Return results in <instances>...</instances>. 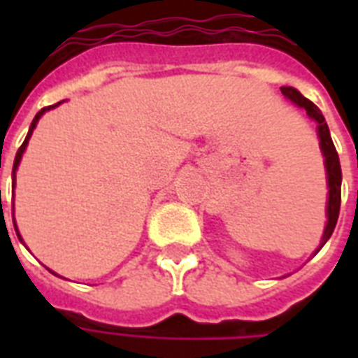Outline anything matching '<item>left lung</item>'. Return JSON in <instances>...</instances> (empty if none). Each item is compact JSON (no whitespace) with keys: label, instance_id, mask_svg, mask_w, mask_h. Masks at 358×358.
Wrapping results in <instances>:
<instances>
[{"label":"left lung","instance_id":"8db88e82","mask_svg":"<svg viewBox=\"0 0 358 358\" xmlns=\"http://www.w3.org/2000/svg\"><path fill=\"white\" fill-rule=\"evenodd\" d=\"M280 92L284 96L289 98L292 102L297 103L299 108H305L306 115L317 122V137H320V146H322L323 156H325V169H327V182H329V202H327V224H325V232H323L322 245H325L333 230L336 227L340 213V196H342V169H340L338 152L334 148V143L329 134V126L323 119L322 111L316 103H312L308 98H305L297 89L294 87H280ZM320 250V249H317Z\"/></svg>","mask_w":358,"mask_h":358}]
</instances>
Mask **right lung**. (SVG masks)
<instances>
[{"instance_id": "right-lung-1", "label": "right lung", "mask_w": 358, "mask_h": 358, "mask_svg": "<svg viewBox=\"0 0 358 358\" xmlns=\"http://www.w3.org/2000/svg\"><path fill=\"white\" fill-rule=\"evenodd\" d=\"M55 106H59V103H53V106H50V108L41 109V111H38V113L35 115V119H33V122H31V126H29V131H27V137H25V141H24V143H22V146H20V148H18V152H16V157H14V165H13V180H14V173H16V169H18L20 159H22V154H24L25 146H27V141H29V137H31V134H33V129H35L36 122H38V119H41L42 115H44V111H48V109L55 108ZM14 229H16V221H14ZM16 234H18V232H16ZM18 238H20V234H18ZM20 239H22V238H20Z\"/></svg>"}]
</instances>
